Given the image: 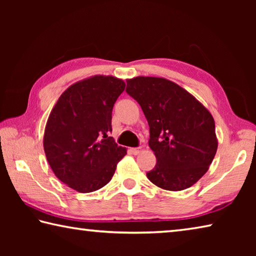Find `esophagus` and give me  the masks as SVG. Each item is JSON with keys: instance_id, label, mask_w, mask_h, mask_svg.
<instances>
[{"instance_id": "34e87169", "label": "esophagus", "mask_w": 256, "mask_h": 256, "mask_svg": "<svg viewBox=\"0 0 256 256\" xmlns=\"http://www.w3.org/2000/svg\"><path fill=\"white\" fill-rule=\"evenodd\" d=\"M130 152H131L132 154H138L141 152V148H132V149H130Z\"/></svg>"}]
</instances>
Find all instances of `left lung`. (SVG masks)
Listing matches in <instances>:
<instances>
[{
  "label": "left lung",
  "mask_w": 256,
  "mask_h": 256,
  "mask_svg": "<svg viewBox=\"0 0 256 256\" xmlns=\"http://www.w3.org/2000/svg\"><path fill=\"white\" fill-rule=\"evenodd\" d=\"M126 84L148 120L149 146L157 158L146 177L166 190L190 188L209 170L218 148L211 112L164 78L136 76Z\"/></svg>",
  "instance_id": "obj_1"
}]
</instances>
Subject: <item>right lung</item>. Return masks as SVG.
<instances>
[{"label": "right lung", "instance_id": "right-lung-1", "mask_svg": "<svg viewBox=\"0 0 256 256\" xmlns=\"http://www.w3.org/2000/svg\"><path fill=\"white\" fill-rule=\"evenodd\" d=\"M124 89L122 79L94 76L68 86L52 110L42 144L52 170L68 188H102L126 154L110 136L112 107Z\"/></svg>", "mask_w": 256, "mask_h": 256}]
</instances>
